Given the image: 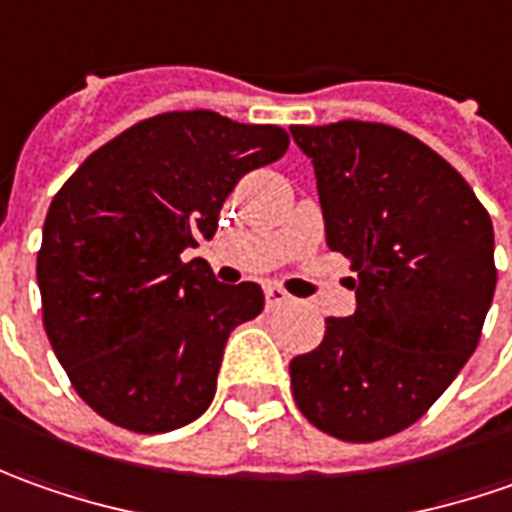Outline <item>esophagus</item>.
I'll list each match as a JSON object with an SVG mask.
<instances>
[{
    "mask_svg": "<svg viewBox=\"0 0 512 512\" xmlns=\"http://www.w3.org/2000/svg\"><path fill=\"white\" fill-rule=\"evenodd\" d=\"M291 303V294L286 289H280V286H266V306L269 309H280V306H286Z\"/></svg>",
    "mask_w": 512,
    "mask_h": 512,
    "instance_id": "1",
    "label": "esophagus"
}]
</instances>
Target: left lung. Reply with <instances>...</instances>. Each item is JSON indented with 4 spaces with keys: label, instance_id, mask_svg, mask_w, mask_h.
<instances>
[{
    "label": "left lung",
    "instance_id": "1",
    "mask_svg": "<svg viewBox=\"0 0 512 512\" xmlns=\"http://www.w3.org/2000/svg\"><path fill=\"white\" fill-rule=\"evenodd\" d=\"M331 252L351 257V317L289 365L314 428L343 442L405 431L476 351L496 291L493 221L442 155L377 121L294 124Z\"/></svg>",
    "mask_w": 512,
    "mask_h": 512
}]
</instances>
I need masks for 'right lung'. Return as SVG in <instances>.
Returning a JSON list of instances; mask_svg holds the SVG:
<instances>
[{
	"label": "right lung",
	"mask_w": 512,
	"mask_h": 512,
	"mask_svg": "<svg viewBox=\"0 0 512 512\" xmlns=\"http://www.w3.org/2000/svg\"><path fill=\"white\" fill-rule=\"evenodd\" d=\"M286 150L283 127L172 110L98 147L56 192L36 255L42 323L98 416L164 433L209 408L226 340L263 291L181 255L212 238L240 178Z\"/></svg>",
	"instance_id": "obj_1"
}]
</instances>
